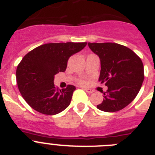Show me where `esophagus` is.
I'll return each mask as SVG.
<instances>
[{
    "label": "esophagus",
    "instance_id": "34e87169",
    "mask_svg": "<svg viewBox=\"0 0 155 155\" xmlns=\"http://www.w3.org/2000/svg\"><path fill=\"white\" fill-rule=\"evenodd\" d=\"M84 91H85L86 92L89 93V94H91V93L94 92V91H93L92 89H90V88H84Z\"/></svg>",
    "mask_w": 155,
    "mask_h": 155
}]
</instances>
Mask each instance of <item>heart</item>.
I'll use <instances>...</instances> for the list:
<instances>
[{"label": "heart", "mask_w": 155, "mask_h": 155, "mask_svg": "<svg viewBox=\"0 0 155 155\" xmlns=\"http://www.w3.org/2000/svg\"><path fill=\"white\" fill-rule=\"evenodd\" d=\"M79 83H81V84H85L86 81H84V80H80V81H79Z\"/></svg>", "instance_id": "b5f03b06"}]
</instances>
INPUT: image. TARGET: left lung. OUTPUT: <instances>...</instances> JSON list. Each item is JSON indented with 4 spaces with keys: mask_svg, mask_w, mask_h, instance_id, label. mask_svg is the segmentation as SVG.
Wrapping results in <instances>:
<instances>
[{
    "mask_svg": "<svg viewBox=\"0 0 155 155\" xmlns=\"http://www.w3.org/2000/svg\"><path fill=\"white\" fill-rule=\"evenodd\" d=\"M93 53L98 56L101 71L98 81L108 87L103 101L97 105L100 110L117 112L136 98L144 79L141 60L130 49L113 42H88Z\"/></svg>",
    "mask_w": 155,
    "mask_h": 155,
    "instance_id": "1",
    "label": "left lung"
}]
</instances>
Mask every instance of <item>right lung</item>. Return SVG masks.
Instances as JSON below:
<instances>
[{"instance_id":"1","label":"right lung","mask_w":155,"mask_h":155,"mask_svg":"<svg viewBox=\"0 0 155 155\" xmlns=\"http://www.w3.org/2000/svg\"><path fill=\"white\" fill-rule=\"evenodd\" d=\"M87 42H59L41 45L28 53L16 70L18 90L33 109L45 115H56L68 107L76 87L69 84L59 90L54 75L64 72L68 59L83 50Z\"/></svg>"}]
</instances>
